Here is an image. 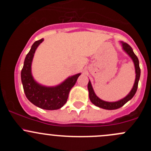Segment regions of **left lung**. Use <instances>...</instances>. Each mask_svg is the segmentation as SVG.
Masks as SVG:
<instances>
[{
	"instance_id": "8db88e82",
	"label": "left lung",
	"mask_w": 151,
	"mask_h": 151,
	"mask_svg": "<svg viewBox=\"0 0 151 151\" xmlns=\"http://www.w3.org/2000/svg\"><path fill=\"white\" fill-rule=\"evenodd\" d=\"M123 50L128 53L129 56L132 58V59L133 60L135 66V71H136V79H135V83L134 85L133 88L131 91V92L129 93V95L125 97L123 99L120 100L118 101H115V102H107V101H104L103 100L100 99L99 98L96 96V95L94 93L93 89L92 88V85H91V82L89 81L88 85V91H89V98L91 100V102L93 103L96 106H99L100 108H103L105 109H116L118 108L121 107L123 105L126 104V102L129 101L130 99H132L133 98L134 96L135 95L137 92V90L138 87V83H139V77H140V68H139V60H138L137 57L136 55L134 53L133 50L132 48L129 46L128 44L126 43H123Z\"/></svg>"
}]
</instances>
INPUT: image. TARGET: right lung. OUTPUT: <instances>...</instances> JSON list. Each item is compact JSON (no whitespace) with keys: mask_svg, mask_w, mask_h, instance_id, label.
Returning <instances> with one entry per match:
<instances>
[{"mask_svg":"<svg viewBox=\"0 0 151 151\" xmlns=\"http://www.w3.org/2000/svg\"><path fill=\"white\" fill-rule=\"evenodd\" d=\"M42 42L43 39L35 42L27 54L21 71V80L25 96L32 104L42 109L54 110L66 104L70 90L75 85L80 74L68 77L62 84L52 88L36 83L31 75V63L36 48Z\"/></svg>","mask_w":151,"mask_h":151,"instance_id":"obj_1","label":"right lung"}]
</instances>
